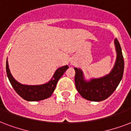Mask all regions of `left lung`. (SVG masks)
<instances>
[{"instance_id":"8db88e82","label":"left lung","mask_w":131,"mask_h":131,"mask_svg":"<svg viewBox=\"0 0 131 131\" xmlns=\"http://www.w3.org/2000/svg\"><path fill=\"white\" fill-rule=\"evenodd\" d=\"M117 59L113 68L108 74L102 78L92 79L86 81L80 69L74 68L75 86L79 93L84 99L92 102H101L111 96L122 80L124 68V61L122 48L117 39H115Z\"/></svg>"}]
</instances>
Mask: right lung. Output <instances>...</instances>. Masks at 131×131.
Returning a JSON list of instances; mask_svg holds the SVG:
<instances>
[{"label": "right lung", "mask_w": 131, "mask_h": 131, "mask_svg": "<svg viewBox=\"0 0 131 131\" xmlns=\"http://www.w3.org/2000/svg\"><path fill=\"white\" fill-rule=\"evenodd\" d=\"M68 68L69 67L68 66H65L58 68L55 72L52 79L47 83L38 85H23L16 81L11 74L9 69L7 59L6 61V72L9 82L18 95H20L25 100L29 102L41 101L50 97L56 88L59 79L61 77Z\"/></svg>", "instance_id": "add662e5"}]
</instances>
